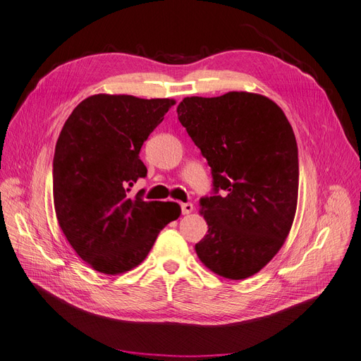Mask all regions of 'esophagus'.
I'll use <instances>...</instances> for the list:
<instances>
[{"label":"esophagus","mask_w":361,"mask_h":361,"mask_svg":"<svg viewBox=\"0 0 361 361\" xmlns=\"http://www.w3.org/2000/svg\"><path fill=\"white\" fill-rule=\"evenodd\" d=\"M181 212H183V215L192 214L193 212V205H192V203H181Z\"/></svg>","instance_id":"1"}]
</instances>
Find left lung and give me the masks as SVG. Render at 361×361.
Instances as JSON below:
<instances>
[{
    "label": "left lung",
    "mask_w": 361,
    "mask_h": 361,
    "mask_svg": "<svg viewBox=\"0 0 361 361\" xmlns=\"http://www.w3.org/2000/svg\"><path fill=\"white\" fill-rule=\"evenodd\" d=\"M178 119L207 158L214 192L200 199L208 234L195 249L212 273L243 280L267 265L290 231L300 164L283 111L255 92L185 97Z\"/></svg>",
    "instance_id": "1"
}]
</instances>
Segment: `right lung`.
<instances>
[{
    "label": "right lung",
    "mask_w": 361,
    "mask_h": 361,
    "mask_svg": "<svg viewBox=\"0 0 361 361\" xmlns=\"http://www.w3.org/2000/svg\"><path fill=\"white\" fill-rule=\"evenodd\" d=\"M174 104L94 94L61 128L53 161L56 216L75 252L99 273L137 267L159 231L181 214L176 202L130 196V187L147 174L140 149Z\"/></svg>",
    "instance_id": "1"
}]
</instances>
